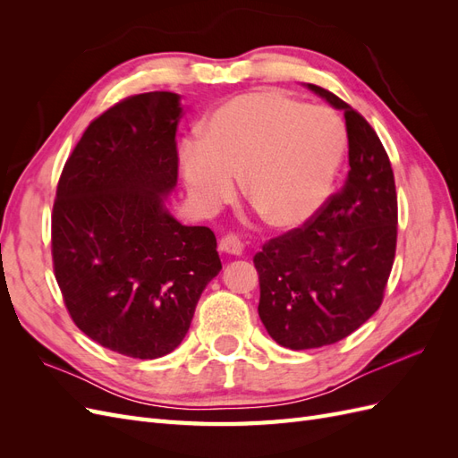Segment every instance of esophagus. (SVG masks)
<instances>
[{
    "mask_svg": "<svg viewBox=\"0 0 458 458\" xmlns=\"http://www.w3.org/2000/svg\"><path fill=\"white\" fill-rule=\"evenodd\" d=\"M219 250L224 254H231V256H241L242 250H244V244L242 241L237 237L234 233H229L225 234L224 239L219 241Z\"/></svg>",
    "mask_w": 458,
    "mask_h": 458,
    "instance_id": "1",
    "label": "esophagus"
}]
</instances>
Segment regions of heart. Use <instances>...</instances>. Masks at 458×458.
Here are the masks:
<instances>
[{
  "label": "heart",
  "instance_id": "1",
  "mask_svg": "<svg viewBox=\"0 0 458 458\" xmlns=\"http://www.w3.org/2000/svg\"><path fill=\"white\" fill-rule=\"evenodd\" d=\"M345 152L342 120L276 91H250L217 106L200 140L182 147L192 200L212 214L244 195L275 227H298L325 204Z\"/></svg>",
  "mask_w": 458,
  "mask_h": 458
}]
</instances>
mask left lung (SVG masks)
<instances>
[{"label":"left lung","mask_w":458,"mask_h":458,"mask_svg":"<svg viewBox=\"0 0 458 458\" xmlns=\"http://www.w3.org/2000/svg\"><path fill=\"white\" fill-rule=\"evenodd\" d=\"M308 88L344 110L350 172L311 219L254 256L259 318L290 350L336 344L367 323L384 300L397 244L394 170L377 131L335 93Z\"/></svg>","instance_id":"obj_1"}]
</instances>
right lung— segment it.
<instances>
[{
	"label": "right lung",
	"mask_w": 458,
	"mask_h": 458,
	"mask_svg": "<svg viewBox=\"0 0 458 458\" xmlns=\"http://www.w3.org/2000/svg\"><path fill=\"white\" fill-rule=\"evenodd\" d=\"M182 113L170 91L105 110L68 157L53 204V271L68 313L93 342L133 359L182 344L221 269L212 229L165 210Z\"/></svg>",
	"instance_id": "1"
}]
</instances>
